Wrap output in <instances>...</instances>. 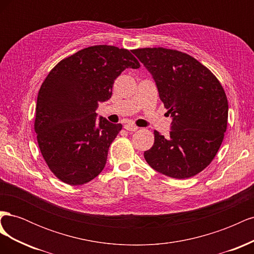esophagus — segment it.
<instances>
[{
	"mask_svg": "<svg viewBox=\"0 0 254 254\" xmlns=\"http://www.w3.org/2000/svg\"><path fill=\"white\" fill-rule=\"evenodd\" d=\"M124 128H125L126 130H128V131H136V130L139 129V127H136L135 125L131 124V123H129V124H126V125L124 126Z\"/></svg>",
	"mask_w": 254,
	"mask_h": 254,
	"instance_id": "1",
	"label": "esophagus"
}]
</instances>
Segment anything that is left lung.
<instances>
[{"mask_svg": "<svg viewBox=\"0 0 254 254\" xmlns=\"http://www.w3.org/2000/svg\"><path fill=\"white\" fill-rule=\"evenodd\" d=\"M158 88L172 118L170 136L155 130L144 152L153 170L176 179L203 171L220 147L228 123V99L220 82L198 60L175 50H133Z\"/></svg>", "mask_w": 254, "mask_h": 254, "instance_id": "obj_1", "label": "left lung"}]
</instances>
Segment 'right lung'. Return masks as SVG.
<instances>
[{"mask_svg": "<svg viewBox=\"0 0 254 254\" xmlns=\"http://www.w3.org/2000/svg\"><path fill=\"white\" fill-rule=\"evenodd\" d=\"M139 67L128 50L95 45L61 60L49 73L37 97L35 131L43 159L58 179L80 186L104 170L122 125L97 120L96 109L111 97L123 71Z\"/></svg>", "mask_w": 254, "mask_h": 254, "instance_id": "obj_1", "label": "right lung"}]
</instances>
